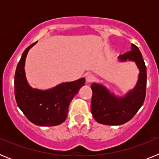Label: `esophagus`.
Returning <instances> with one entry per match:
<instances>
[{
    "mask_svg": "<svg viewBox=\"0 0 159 159\" xmlns=\"http://www.w3.org/2000/svg\"><path fill=\"white\" fill-rule=\"evenodd\" d=\"M95 80V76L92 74H88L86 75V80L88 83H92L93 82L94 80Z\"/></svg>",
    "mask_w": 159,
    "mask_h": 159,
    "instance_id": "34e87169",
    "label": "esophagus"
}]
</instances>
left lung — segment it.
Listing matches in <instances>:
<instances>
[{
    "instance_id": "8db88e82",
    "label": "left lung",
    "mask_w": 159,
    "mask_h": 159,
    "mask_svg": "<svg viewBox=\"0 0 159 159\" xmlns=\"http://www.w3.org/2000/svg\"><path fill=\"white\" fill-rule=\"evenodd\" d=\"M122 60H133L139 68L137 86L123 98H117L102 85L92 84L91 111L94 119L104 125H122L130 121L143 104L147 89V67L139 49L131 44V51L120 55Z\"/></svg>"
}]
</instances>
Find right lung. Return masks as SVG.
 <instances>
[{
  "mask_svg": "<svg viewBox=\"0 0 159 159\" xmlns=\"http://www.w3.org/2000/svg\"><path fill=\"white\" fill-rule=\"evenodd\" d=\"M36 43L25 49L16 66L14 77L15 99L31 123L42 127L57 126L67 119L70 102L84 85L85 79L64 83L48 91L32 89L25 79L24 66L28 52Z\"/></svg>",
  "mask_w": 159,
  "mask_h": 159,
  "instance_id": "1",
  "label": "right lung"
}]
</instances>
